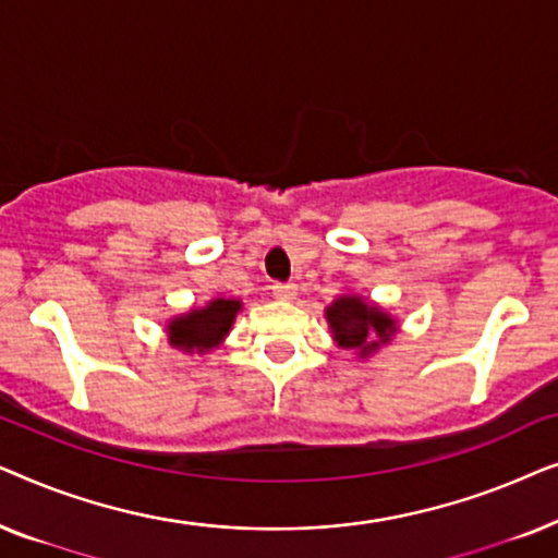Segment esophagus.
Masks as SVG:
<instances>
[{
  "instance_id": "1",
  "label": "esophagus",
  "mask_w": 558,
  "mask_h": 558,
  "mask_svg": "<svg viewBox=\"0 0 558 558\" xmlns=\"http://www.w3.org/2000/svg\"><path fill=\"white\" fill-rule=\"evenodd\" d=\"M271 294L277 296V300H294L296 287L289 284V281H277V284L271 287Z\"/></svg>"
}]
</instances>
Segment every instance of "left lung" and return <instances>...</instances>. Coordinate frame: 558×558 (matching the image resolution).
Wrapping results in <instances>:
<instances>
[{
  "label": "left lung",
  "instance_id": "left-lung-1",
  "mask_svg": "<svg viewBox=\"0 0 558 558\" xmlns=\"http://www.w3.org/2000/svg\"><path fill=\"white\" fill-rule=\"evenodd\" d=\"M327 323L338 345L361 350V355L376 350L378 342H388L396 332L391 317L357 296H340L338 302H332L327 307Z\"/></svg>",
  "mask_w": 558,
  "mask_h": 558
}]
</instances>
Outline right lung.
<instances>
[{
  "label": "right lung",
  "instance_id": "right-lung-1",
  "mask_svg": "<svg viewBox=\"0 0 558 558\" xmlns=\"http://www.w3.org/2000/svg\"><path fill=\"white\" fill-rule=\"evenodd\" d=\"M241 310V302L235 300H213L205 310H193L185 317H178L170 323V342L182 350H203L216 348L223 335L231 330L235 312Z\"/></svg>",
  "mask_w": 558,
  "mask_h": 558
}]
</instances>
